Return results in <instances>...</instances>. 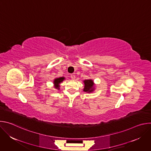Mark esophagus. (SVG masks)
I'll return each mask as SVG.
<instances>
[{
    "mask_svg": "<svg viewBox=\"0 0 151 151\" xmlns=\"http://www.w3.org/2000/svg\"><path fill=\"white\" fill-rule=\"evenodd\" d=\"M70 78H71L72 79L74 80V79H75V75L74 74H71V75H70Z\"/></svg>",
    "mask_w": 151,
    "mask_h": 151,
    "instance_id": "1",
    "label": "esophagus"
}]
</instances>
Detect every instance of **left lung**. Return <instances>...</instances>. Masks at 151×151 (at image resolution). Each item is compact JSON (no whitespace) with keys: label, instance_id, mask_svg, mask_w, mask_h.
<instances>
[{"label":"left lung","instance_id":"left-lung-1","mask_svg":"<svg viewBox=\"0 0 151 151\" xmlns=\"http://www.w3.org/2000/svg\"><path fill=\"white\" fill-rule=\"evenodd\" d=\"M84 88L83 91L85 92H92L93 91V85L94 83L93 81L91 79H87V80H85L84 81Z\"/></svg>","mask_w":151,"mask_h":151}]
</instances>
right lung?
<instances>
[{"mask_svg": "<svg viewBox=\"0 0 151 151\" xmlns=\"http://www.w3.org/2000/svg\"><path fill=\"white\" fill-rule=\"evenodd\" d=\"M64 79V78H63V77H61V78H57V79H55V80H54V83L55 85V88H59V83H60V82H61Z\"/></svg>", "mask_w": 151, "mask_h": 151, "instance_id": "add662e5", "label": "right lung"}]
</instances>
